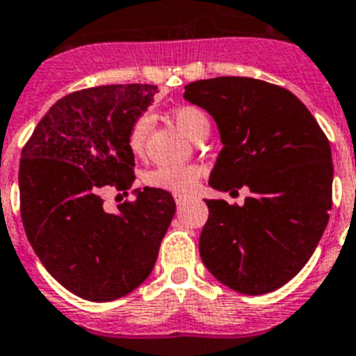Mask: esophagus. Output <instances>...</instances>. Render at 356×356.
I'll list each match as a JSON object with an SVG mask.
<instances>
[{
  "instance_id": "34e87169",
  "label": "esophagus",
  "mask_w": 356,
  "mask_h": 356,
  "mask_svg": "<svg viewBox=\"0 0 356 356\" xmlns=\"http://www.w3.org/2000/svg\"><path fill=\"white\" fill-rule=\"evenodd\" d=\"M175 202H176V205H178V207H181V205H184L185 202H187V196L175 195Z\"/></svg>"
}]
</instances>
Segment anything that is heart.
<instances>
[{"label":"heart","instance_id":"obj_1","mask_svg":"<svg viewBox=\"0 0 356 356\" xmlns=\"http://www.w3.org/2000/svg\"><path fill=\"white\" fill-rule=\"evenodd\" d=\"M171 118L178 125V129L195 142L207 136L211 131L209 116L195 105H181L175 108ZM151 127L152 118L149 114H143L132 123L131 132H129V147L134 154H143ZM202 175H204V169L200 165H160L151 172H147L145 181L156 189L169 191L175 195H187L191 191H195Z\"/></svg>","mask_w":356,"mask_h":356}]
</instances>
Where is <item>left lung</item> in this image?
I'll return each mask as SVG.
<instances>
[{"mask_svg":"<svg viewBox=\"0 0 356 356\" xmlns=\"http://www.w3.org/2000/svg\"><path fill=\"white\" fill-rule=\"evenodd\" d=\"M184 98L213 116L224 145L211 187L251 191L242 207L205 200L202 262L229 289L271 293L307 264L330 222V142L295 94L267 81L200 79Z\"/></svg>","mask_w":356,"mask_h":356,"instance_id":"8db88e82","label":"left lung"}]
</instances>
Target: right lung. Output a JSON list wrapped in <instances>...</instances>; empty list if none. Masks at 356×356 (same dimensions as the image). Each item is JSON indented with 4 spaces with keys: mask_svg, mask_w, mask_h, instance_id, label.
Returning a JSON list of instances; mask_svg holds the SVG:
<instances>
[{
    "mask_svg": "<svg viewBox=\"0 0 356 356\" xmlns=\"http://www.w3.org/2000/svg\"><path fill=\"white\" fill-rule=\"evenodd\" d=\"M156 85H104L72 92L41 118L19 161L22 218L32 249L61 286L90 302L136 289L156 264L176 213L163 189H134L107 213L99 191L134 181L132 123Z\"/></svg>",
    "mask_w": 356,
    "mask_h": 356,
    "instance_id": "1",
    "label": "right lung"
}]
</instances>
